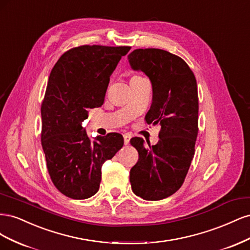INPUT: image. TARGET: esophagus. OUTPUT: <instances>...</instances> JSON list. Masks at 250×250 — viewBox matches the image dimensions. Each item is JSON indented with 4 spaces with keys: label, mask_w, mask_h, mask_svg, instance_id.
<instances>
[{
    "label": "esophagus",
    "mask_w": 250,
    "mask_h": 250,
    "mask_svg": "<svg viewBox=\"0 0 250 250\" xmlns=\"http://www.w3.org/2000/svg\"><path fill=\"white\" fill-rule=\"evenodd\" d=\"M130 141V135L129 134H124V144L125 145H128Z\"/></svg>",
    "instance_id": "1"
}]
</instances>
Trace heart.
Segmentation results:
<instances>
[{
  "mask_svg": "<svg viewBox=\"0 0 250 250\" xmlns=\"http://www.w3.org/2000/svg\"><path fill=\"white\" fill-rule=\"evenodd\" d=\"M135 78H141V77H139V76H134L132 79H135Z\"/></svg>",
  "mask_w": 250,
  "mask_h": 250,
  "instance_id": "b5f03b06",
  "label": "heart"
}]
</instances>
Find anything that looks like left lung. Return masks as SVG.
Returning <instances> with one entry per match:
<instances>
[{
  "mask_svg": "<svg viewBox=\"0 0 250 250\" xmlns=\"http://www.w3.org/2000/svg\"><path fill=\"white\" fill-rule=\"evenodd\" d=\"M131 67L152 84V104L145 117L161 124L156 145L144 146L132 138L139 161L130 170L133 193L145 200H161L183 186L195 153L198 134V90L194 73L183 58L161 49H137L128 55Z\"/></svg>",
  "mask_w": 250,
  "mask_h": 250,
  "instance_id": "1",
  "label": "left lung"
}]
</instances>
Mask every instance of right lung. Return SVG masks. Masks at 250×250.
I'll return each mask as SVG.
<instances>
[{"instance_id": "add662e5", "label": "right lung", "mask_w": 250, "mask_h": 250, "mask_svg": "<svg viewBox=\"0 0 250 250\" xmlns=\"http://www.w3.org/2000/svg\"><path fill=\"white\" fill-rule=\"evenodd\" d=\"M130 47L84 44L64 52L50 74L42 103V146L53 185L72 199L99 190L102 165L123 147L122 134L92 141L82 127L104 102L109 77Z\"/></svg>"}]
</instances>
